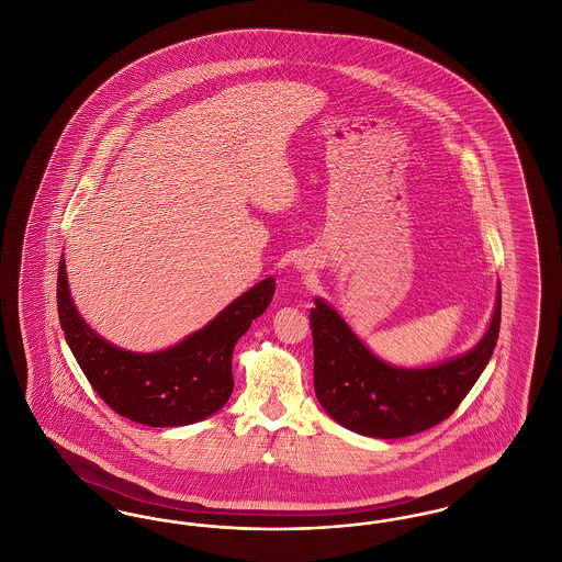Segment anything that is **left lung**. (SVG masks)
<instances>
[{"label":"left lung","mask_w":562,"mask_h":562,"mask_svg":"<svg viewBox=\"0 0 562 562\" xmlns=\"http://www.w3.org/2000/svg\"><path fill=\"white\" fill-rule=\"evenodd\" d=\"M502 286L481 341L461 356L424 369L383 362L349 328L335 307L316 296L314 387L322 408L344 428L371 438H404L445 422L488 364L499 335Z\"/></svg>","instance_id":"obj_1"}]
</instances>
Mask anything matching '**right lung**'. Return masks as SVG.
I'll list each match as a JSON object with an SVG mask.
<instances>
[{
  "instance_id": "right-lung-1",
  "label": "right lung",
  "mask_w": 562,
  "mask_h": 562,
  "mask_svg": "<svg viewBox=\"0 0 562 562\" xmlns=\"http://www.w3.org/2000/svg\"><path fill=\"white\" fill-rule=\"evenodd\" d=\"M273 293L269 276L177 346L145 353L117 348L86 324L69 294L65 257L58 261L56 303L67 346L94 392L131 422L177 428L211 417L229 401L234 348Z\"/></svg>"
}]
</instances>
